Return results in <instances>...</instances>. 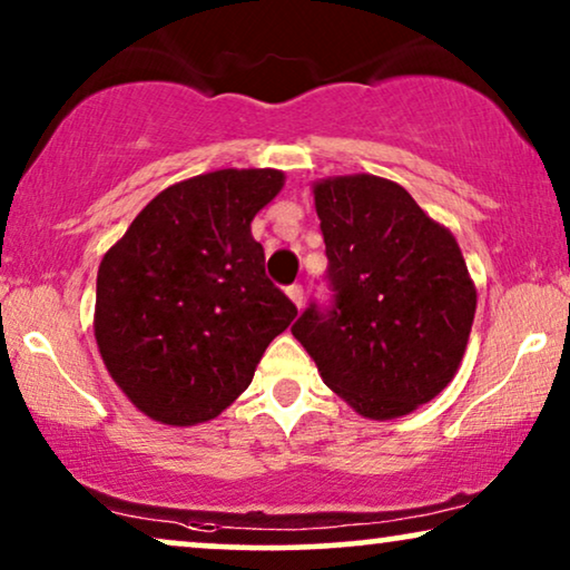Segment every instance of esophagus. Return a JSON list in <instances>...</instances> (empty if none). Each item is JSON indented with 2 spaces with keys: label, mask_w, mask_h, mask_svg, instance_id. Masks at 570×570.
Masks as SVG:
<instances>
[{
  "label": "esophagus",
  "mask_w": 570,
  "mask_h": 570,
  "mask_svg": "<svg viewBox=\"0 0 570 570\" xmlns=\"http://www.w3.org/2000/svg\"><path fill=\"white\" fill-rule=\"evenodd\" d=\"M287 295H291V301L295 303V306H303V285H298V283H295V285H291V287H287Z\"/></svg>",
  "instance_id": "obj_1"
}]
</instances>
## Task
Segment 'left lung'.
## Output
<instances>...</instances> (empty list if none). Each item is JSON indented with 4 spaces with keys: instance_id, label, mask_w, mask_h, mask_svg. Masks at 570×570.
Masks as SVG:
<instances>
[{
    "instance_id": "8db88e82",
    "label": "left lung",
    "mask_w": 570,
    "mask_h": 570,
    "mask_svg": "<svg viewBox=\"0 0 570 570\" xmlns=\"http://www.w3.org/2000/svg\"><path fill=\"white\" fill-rule=\"evenodd\" d=\"M330 301L293 324L324 384L373 420L407 415L454 379L478 293L454 236L400 184L340 176L314 186Z\"/></svg>"
}]
</instances>
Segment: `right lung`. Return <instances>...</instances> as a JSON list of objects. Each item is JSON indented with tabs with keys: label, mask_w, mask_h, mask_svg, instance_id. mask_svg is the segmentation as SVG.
I'll use <instances>...</instances> for the list:
<instances>
[{
	"label": "right lung",
	"mask_w": 570,
	"mask_h": 570,
	"mask_svg": "<svg viewBox=\"0 0 570 570\" xmlns=\"http://www.w3.org/2000/svg\"><path fill=\"white\" fill-rule=\"evenodd\" d=\"M283 178L228 168L168 186L100 262V355L153 420L194 425L220 415L298 314L252 236Z\"/></svg>",
	"instance_id": "obj_1"
}]
</instances>
